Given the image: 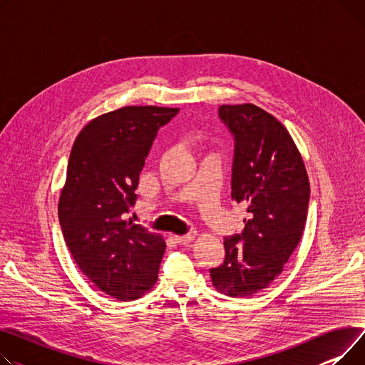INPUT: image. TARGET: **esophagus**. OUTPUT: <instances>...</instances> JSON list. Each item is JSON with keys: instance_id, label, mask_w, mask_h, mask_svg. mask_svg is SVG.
Wrapping results in <instances>:
<instances>
[{"instance_id": "obj_1", "label": "esophagus", "mask_w": 365, "mask_h": 365, "mask_svg": "<svg viewBox=\"0 0 365 365\" xmlns=\"http://www.w3.org/2000/svg\"><path fill=\"white\" fill-rule=\"evenodd\" d=\"M173 240L176 242V244L179 245H186V244H190V242L195 240V236L193 235H182V236H173Z\"/></svg>"}]
</instances>
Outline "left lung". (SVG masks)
I'll use <instances>...</instances> for the list:
<instances>
[{
    "instance_id": "left-lung-1",
    "label": "left lung",
    "mask_w": 365,
    "mask_h": 365,
    "mask_svg": "<svg viewBox=\"0 0 365 365\" xmlns=\"http://www.w3.org/2000/svg\"><path fill=\"white\" fill-rule=\"evenodd\" d=\"M235 136L232 200L247 205L240 235L225 239L226 258L212 286L245 298L269 287L298 247L307 222L309 180L302 155L280 121L254 104L220 106Z\"/></svg>"
}]
</instances>
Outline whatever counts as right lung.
<instances>
[{
  "mask_svg": "<svg viewBox=\"0 0 365 365\" xmlns=\"http://www.w3.org/2000/svg\"><path fill=\"white\" fill-rule=\"evenodd\" d=\"M179 108L128 106L91 120L78 135L58 201L66 245L104 294L133 301L151 290L165 251L161 235L121 220L153 140Z\"/></svg>",
  "mask_w": 365,
  "mask_h": 365,
  "instance_id": "obj_1",
  "label": "right lung"
}]
</instances>
